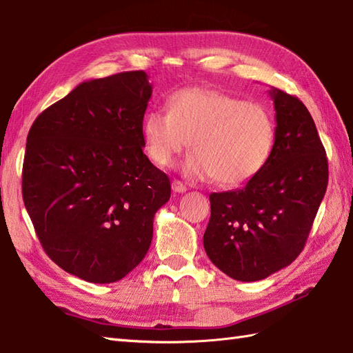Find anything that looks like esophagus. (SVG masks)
Wrapping results in <instances>:
<instances>
[{
    "mask_svg": "<svg viewBox=\"0 0 353 353\" xmlns=\"http://www.w3.org/2000/svg\"><path fill=\"white\" fill-rule=\"evenodd\" d=\"M172 190L175 193H184L187 190V187L184 183L179 181V179H174V181H172Z\"/></svg>",
    "mask_w": 353,
    "mask_h": 353,
    "instance_id": "1",
    "label": "esophagus"
}]
</instances>
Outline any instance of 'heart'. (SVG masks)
Listing matches in <instances>:
<instances>
[{"label":"heart","instance_id":"1","mask_svg":"<svg viewBox=\"0 0 353 353\" xmlns=\"http://www.w3.org/2000/svg\"><path fill=\"white\" fill-rule=\"evenodd\" d=\"M142 131L146 154L159 166H166L190 140L187 174L214 178L222 187L252 181L269 163L276 142L269 108L205 88L172 93L169 112L151 110Z\"/></svg>","mask_w":353,"mask_h":353}]
</instances>
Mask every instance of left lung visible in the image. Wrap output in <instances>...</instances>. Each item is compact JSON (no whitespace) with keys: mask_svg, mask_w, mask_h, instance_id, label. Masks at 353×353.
I'll list each match as a JSON object with an SVG mask.
<instances>
[{"mask_svg":"<svg viewBox=\"0 0 353 353\" xmlns=\"http://www.w3.org/2000/svg\"><path fill=\"white\" fill-rule=\"evenodd\" d=\"M276 142L252 181L211 193L203 248L232 279L260 281L292 264L307 243L327 187V159L302 101L272 88Z\"/></svg>","mask_w":353,"mask_h":353,"instance_id":"obj_1","label":"left lung"}]
</instances>
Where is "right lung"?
Returning a JSON list of instances; mask_svg holds the SVG:
<instances>
[{
    "mask_svg": "<svg viewBox=\"0 0 353 353\" xmlns=\"http://www.w3.org/2000/svg\"><path fill=\"white\" fill-rule=\"evenodd\" d=\"M151 95L143 70L84 81L30 128L23 203L46 255L88 283H116L143 260L170 198L143 154Z\"/></svg>",
    "mask_w": 353,
    "mask_h": 353,
    "instance_id": "1",
    "label": "right lung"
}]
</instances>
